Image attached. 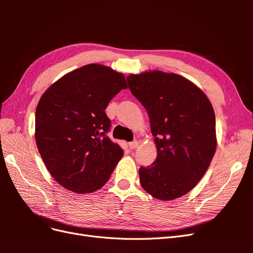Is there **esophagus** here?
<instances>
[{"instance_id": "obj_1", "label": "esophagus", "mask_w": 253, "mask_h": 253, "mask_svg": "<svg viewBox=\"0 0 253 253\" xmlns=\"http://www.w3.org/2000/svg\"><path fill=\"white\" fill-rule=\"evenodd\" d=\"M138 145H139V142L138 141H132V142H129L128 143V147H129V149H136V148H138Z\"/></svg>"}]
</instances>
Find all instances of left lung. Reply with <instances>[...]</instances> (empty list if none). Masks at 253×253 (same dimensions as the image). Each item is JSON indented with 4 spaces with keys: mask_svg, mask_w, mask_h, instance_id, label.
Here are the masks:
<instances>
[{
    "mask_svg": "<svg viewBox=\"0 0 253 253\" xmlns=\"http://www.w3.org/2000/svg\"><path fill=\"white\" fill-rule=\"evenodd\" d=\"M131 93L147 110L157 157L140 167L141 187L172 201L187 194L208 170L216 150L215 115L209 99L188 79L154 71L126 77Z\"/></svg>",
    "mask_w": 253,
    "mask_h": 253,
    "instance_id": "left-lung-1",
    "label": "left lung"
}]
</instances>
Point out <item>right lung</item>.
I'll return each instance as SVG.
<instances>
[{"instance_id": "right-lung-1", "label": "right lung", "mask_w": 253, "mask_h": 253, "mask_svg": "<svg viewBox=\"0 0 253 253\" xmlns=\"http://www.w3.org/2000/svg\"><path fill=\"white\" fill-rule=\"evenodd\" d=\"M125 76L100 64L66 74L42 95L36 110V142L48 172L61 186L90 193L110 179L124 156L106 134L105 109L121 89Z\"/></svg>"}]
</instances>
